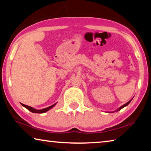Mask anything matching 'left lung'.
<instances>
[{
  "label": "left lung",
  "instance_id": "obj_1",
  "mask_svg": "<svg viewBox=\"0 0 151 151\" xmlns=\"http://www.w3.org/2000/svg\"><path fill=\"white\" fill-rule=\"evenodd\" d=\"M132 99H131V100H130L129 102H127V103L126 104H123V105H122L121 106H120L118 109H116V111H112V112H117V111H120V110H121L122 109H123L124 107L127 106L128 105V104H129L130 103H131V101H132Z\"/></svg>",
  "mask_w": 151,
  "mask_h": 151
}]
</instances>
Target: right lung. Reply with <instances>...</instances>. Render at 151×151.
<instances>
[{
	"label": "right lung",
	"instance_id": "1",
	"mask_svg": "<svg viewBox=\"0 0 151 151\" xmlns=\"http://www.w3.org/2000/svg\"><path fill=\"white\" fill-rule=\"evenodd\" d=\"M57 103H55L54 104H52V105H51V106H48V107H47V108H45V109H40V110L35 109V108H33V107L27 106V105H26V104H22V103H20V104H22V106L25 107V108L29 110V111H30V112H33V113H45V112L48 111H49V110H50L51 109L53 108V107H54V106L56 105V104H57Z\"/></svg>",
	"mask_w": 151,
	"mask_h": 151
}]
</instances>
